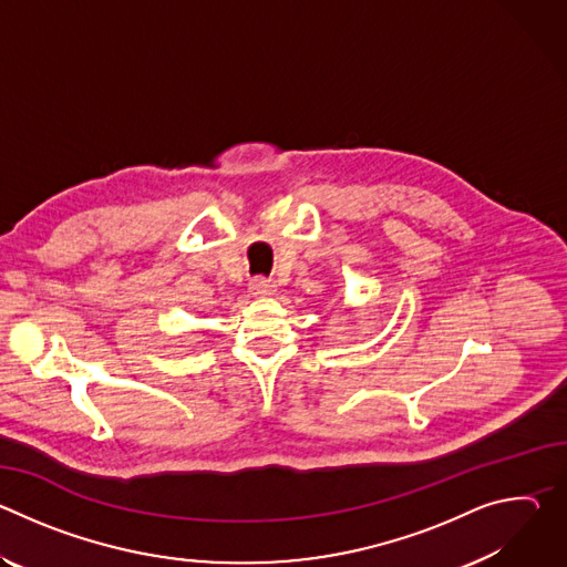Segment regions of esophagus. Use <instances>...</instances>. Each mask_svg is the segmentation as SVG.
<instances>
[{
	"mask_svg": "<svg viewBox=\"0 0 567 567\" xmlns=\"http://www.w3.org/2000/svg\"><path fill=\"white\" fill-rule=\"evenodd\" d=\"M249 289H251L254 296H269V293L276 291V282L269 280V278H254L249 282Z\"/></svg>",
	"mask_w": 567,
	"mask_h": 567,
	"instance_id": "esophagus-1",
	"label": "esophagus"
}]
</instances>
